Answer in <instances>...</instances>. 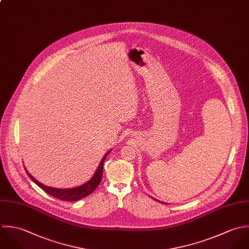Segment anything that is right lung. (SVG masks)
Segmentation results:
<instances>
[{
	"label": "right lung",
	"mask_w": 249,
	"mask_h": 249,
	"mask_svg": "<svg viewBox=\"0 0 249 249\" xmlns=\"http://www.w3.org/2000/svg\"><path fill=\"white\" fill-rule=\"evenodd\" d=\"M110 151H108L104 158L102 159L101 162H100L99 166L94 174V176L92 177L91 180H89V182H87L85 185H82L78 188H74V189H66V190H62V189H54V188H51L47 187L43 184H41L40 182H38L37 180H36L27 170V174L29 175V177L39 187L41 188L45 193H47L48 195L52 196L54 198L59 199L62 201H76L79 199L84 198L88 196H89L91 193L94 192V190L98 187V185L101 182L102 179V175H103V167H104V161L107 156V154H109Z\"/></svg>",
	"instance_id": "right-lung-1"
}]
</instances>
